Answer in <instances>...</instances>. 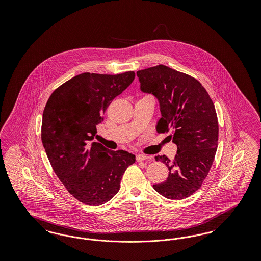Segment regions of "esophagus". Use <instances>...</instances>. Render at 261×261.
<instances>
[{"label": "esophagus", "instance_id": "obj_1", "mask_svg": "<svg viewBox=\"0 0 261 261\" xmlns=\"http://www.w3.org/2000/svg\"><path fill=\"white\" fill-rule=\"evenodd\" d=\"M149 159V156L147 155H144V154H138L136 156L137 162H144V161H147Z\"/></svg>", "mask_w": 261, "mask_h": 261}]
</instances>
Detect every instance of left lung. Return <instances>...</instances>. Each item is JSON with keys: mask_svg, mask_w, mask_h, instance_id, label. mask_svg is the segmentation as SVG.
Masks as SVG:
<instances>
[{"mask_svg": "<svg viewBox=\"0 0 261 261\" xmlns=\"http://www.w3.org/2000/svg\"><path fill=\"white\" fill-rule=\"evenodd\" d=\"M137 76L141 91L159 100L162 117L156 131H169L177 146L172 162L166 155L155 156L169 174L153 189L166 199H186L200 188L214 161L218 120L212 99L197 79L162 64L139 70Z\"/></svg>", "mask_w": 261, "mask_h": 261, "instance_id": "obj_1", "label": "left lung"}]
</instances>
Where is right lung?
Here are the masks:
<instances>
[{"label":"right lung","mask_w":261,"mask_h":261,"mask_svg":"<svg viewBox=\"0 0 261 261\" xmlns=\"http://www.w3.org/2000/svg\"><path fill=\"white\" fill-rule=\"evenodd\" d=\"M134 78V71L77 75L56 89L45 107L41 138L50 165L66 190L88 205L112 199L136 161L128 151L92 142L107 108Z\"/></svg>","instance_id":"right-lung-1"}]
</instances>
